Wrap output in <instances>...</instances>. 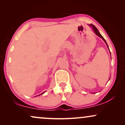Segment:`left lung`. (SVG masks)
Here are the masks:
<instances>
[{"mask_svg":"<svg viewBox=\"0 0 125 125\" xmlns=\"http://www.w3.org/2000/svg\"><path fill=\"white\" fill-rule=\"evenodd\" d=\"M89 26H90V27H92V28H93V31H94V33H95V35L98 36V37H101V38H102V40H103L104 41V42H105L106 45L107 47L108 48V49H109V47H108V45H107V44L106 42V40H105V39H104V37H102V36L101 35L100 33V32H99V31H98V30H97V28H96V27H95L94 26V25H93V24H89ZM109 51H110V50H109ZM110 56H111V53H110ZM110 78H109V80H110Z\"/></svg>","mask_w":125,"mask_h":125,"instance_id":"1","label":"left lung"}]
</instances>
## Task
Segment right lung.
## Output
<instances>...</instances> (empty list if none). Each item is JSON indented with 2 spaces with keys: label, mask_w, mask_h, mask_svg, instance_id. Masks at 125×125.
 <instances>
[{
  "label": "right lung",
  "mask_w": 125,
  "mask_h": 125,
  "mask_svg": "<svg viewBox=\"0 0 125 125\" xmlns=\"http://www.w3.org/2000/svg\"><path fill=\"white\" fill-rule=\"evenodd\" d=\"M45 92H44L43 93H42V94H39V95H42V94H44V93H45ZM36 96H37V95H36ZM36 96H35V97H36Z\"/></svg>",
  "instance_id": "add662e5"
}]
</instances>
